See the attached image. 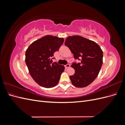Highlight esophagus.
Wrapping results in <instances>:
<instances>
[{"label":"esophagus","mask_w":125,"mask_h":125,"mask_svg":"<svg viewBox=\"0 0 125 125\" xmlns=\"http://www.w3.org/2000/svg\"><path fill=\"white\" fill-rule=\"evenodd\" d=\"M70 65H69V64H67V65H66L65 66V68H69L70 67Z\"/></svg>","instance_id":"1"}]
</instances>
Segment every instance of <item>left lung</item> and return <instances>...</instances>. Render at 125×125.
<instances>
[{
	"mask_svg": "<svg viewBox=\"0 0 125 125\" xmlns=\"http://www.w3.org/2000/svg\"><path fill=\"white\" fill-rule=\"evenodd\" d=\"M65 44L73 54L75 60L71 67L75 70L69 77L73 84L77 88L89 85L97 77L103 63V52L97 44L80 36L68 37Z\"/></svg>",
	"mask_w": 125,
	"mask_h": 125,
	"instance_id": "obj_1",
	"label": "left lung"
}]
</instances>
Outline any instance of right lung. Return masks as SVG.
<instances>
[{
  "mask_svg": "<svg viewBox=\"0 0 125 125\" xmlns=\"http://www.w3.org/2000/svg\"><path fill=\"white\" fill-rule=\"evenodd\" d=\"M63 42V38L46 35L34 42L26 50V65L30 75L40 86L51 88L58 83L65 67L51 61Z\"/></svg>",
  "mask_w": 125,
  "mask_h": 125,
  "instance_id": "obj_1",
  "label": "right lung"
}]
</instances>
